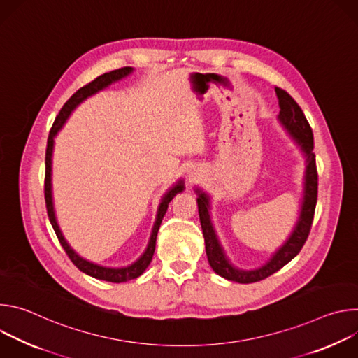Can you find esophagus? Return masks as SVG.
Masks as SVG:
<instances>
[{"label":"esophagus","instance_id":"34e87169","mask_svg":"<svg viewBox=\"0 0 358 358\" xmlns=\"http://www.w3.org/2000/svg\"><path fill=\"white\" fill-rule=\"evenodd\" d=\"M191 177H192V176H191Z\"/></svg>","mask_w":358,"mask_h":358}]
</instances>
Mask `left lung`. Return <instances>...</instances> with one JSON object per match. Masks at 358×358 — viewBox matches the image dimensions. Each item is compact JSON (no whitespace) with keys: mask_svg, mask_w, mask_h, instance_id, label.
I'll use <instances>...</instances> for the list:
<instances>
[{"mask_svg":"<svg viewBox=\"0 0 358 358\" xmlns=\"http://www.w3.org/2000/svg\"><path fill=\"white\" fill-rule=\"evenodd\" d=\"M275 92L279 99L280 108L278 120L280 126L286 130V133L292 137V140L296 143L297 148L301 151L306 163L299 217L286 241L259 268L246 271L235 266L227 257V253L213 225L210 215L211 196L201 188H195V194L198 195L196 203L199 222L202 228L203 241H206V252L210 266L217 275L236 283H253L264 280L268 276L278 272L279 269H282L286 264H289L300 252L306 239H308L312 228V221L315 217V208L317 202V169L313 152V131L309 122L306 120V116L303 115L300 106L293 100V97L280 87H275Z\"/></svg>","mask_w":358,"mask_h":358,"instance_id":"1","label":"left lung"}]
</instances>
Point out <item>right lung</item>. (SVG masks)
I'll list each match as a JSON object with an SVG mask.
<instances>
[{"mask_svg":"<svg viewBox=\"0 0 358 358\" xmlns=\"http://www.w3.org/2000/svg\"><path fill=\"white\" fill-rule=\"evenodd\" d=\"M133 72L131 66H124L108 73H103L97 76L94 80H92L90 83H87L86 86L80 87L76 93H73L71 96V99L64 105V108L61 109L59 115L57 116L52 129L49 131V137H48V145H46V156H45V202H46V211H48V217L50 221V225H52L62 248L65 249V252L68 253L69 259L75 264V266L94 278V279H100V280H106V282H113V283H122V282H127L131 279L138 278L140 275H143V272L147 269V266L150 265L152 255H155V249H156V239H157V234L162 225V221L167 213L169 203L170 201L178 194L184 191V180H178L173 187H170L167 189V192L162 196L160 206L157 208V215H156V222L152 225L151 229V235L147 243V248L144 249V252L140 255V258L133 262L131 265L123 266V268H109V266H101L97 265L94 262H90L85 258H82L80 255L72 249V246L68 243V241L65 239L58 221H57V215H55V208H54V196H52V155H54V143H55V137L59 133V130L64 127V124L66 123L68 117L72 115V112L85 101L87 97L96 94L97 92L106 89L108 86H110L115 82H119L120 79L129 76Z\"/></svg>","mask_w":358,"mask_h":358,"instance_id":"right-lung-1","label":"right lung"}]
</instances>
